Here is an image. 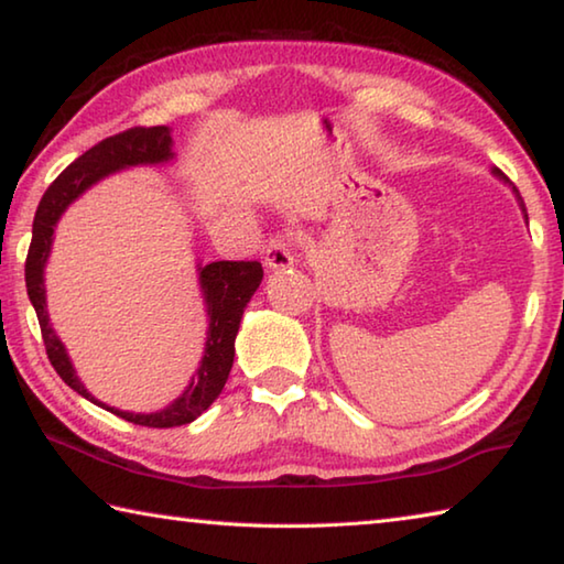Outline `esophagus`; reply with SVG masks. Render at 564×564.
Instances as JSON below:
<instances>
[{
	"mask_svg": "<svg viewBox=\"0 0 564 564\" xmlns=\"http://www.w3.org/2000/svg\"><path fill=\"white\" fill-rule=\"evenodd\" d=\"M263 261H265V269L271 271H281V269H289L293 265V248L291 241L283 236H275L269 241L263 251Z\"/></svg>",
	"mask_w": 564,
	"mask_h": 564,
	"instance_id": "obj_1",
	"label": "esophagus"
}]
</instances>
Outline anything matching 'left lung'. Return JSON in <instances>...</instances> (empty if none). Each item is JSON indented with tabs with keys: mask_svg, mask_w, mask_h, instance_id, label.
<instances>
[{
	"mask_svg": "<svg viewBox=\"0 0 564 564\" xmlns=\"http://www.w3.org/2000/svg\"><path fill=\"white\" fill-rule=\"evenodd\" d=\"M492 174H495V176H498V178H502V181H508V184H510V178H508V176H505L500 169H492ZM512 188H514V186H512ZM518 198H520V196H518ZM520 206H522V212H524V204H522V198H520ZM524 218H528V214H524Z\"/></svg>",
	"mask_w": 564,
	"mask_h": 564,
	"instance_id": "1",
	"label": "left lung"
}]
</instances>
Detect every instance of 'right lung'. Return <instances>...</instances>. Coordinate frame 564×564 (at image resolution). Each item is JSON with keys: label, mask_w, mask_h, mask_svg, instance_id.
Listing matches in <instances>:
<instances>
[{"label": "right lung", "mask_w": 564, "mask_h": 564, "mask_svg": "<svg viewBox=\"0 0 564 564\" xmlns=\"http://www.w3.org/2000/svg\"><path fill=\"white\" fill-rule=\"evenodd\" d=\"M171 129L169 127H133L129 131L113 133V137L99 141L97 147L66 166L59 176L52 181V186L44 191L40 206L34 214L32 226V243L30 253H26L24 279H26V293L40 318L42 338L46 356H50L52 366L66 386L76 393L91 400L94 405H101L111 410L113 415L129 420L133 425L144 427H176L186 425L196 420L204 410L214 403L221 393L228 373L234 366V340L238 326H241L243 308L251 301V295L261 285L263 269L259 261H214L208 265L198 263V283H202V293L208 311V333H206V348L202 366H198L196 376L191 378L188 388L181 393L174 403L166 405L159 413H127V410H117L99 403L94 398L72 366L69 356H66L64 343L56 336L50 313H46V289H44V265L52 251L54 226L59 221L66 206L76 202L84 191L91 188L104 176L117 174L119 169L141 166V164H166L174 159L171 151Z\"/></svg>", "instance_id": "1"}]
</instances>
